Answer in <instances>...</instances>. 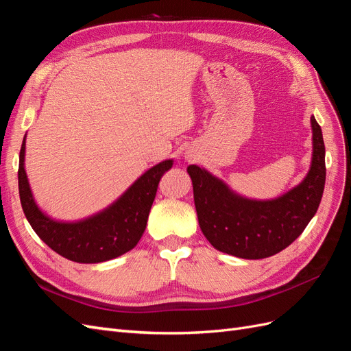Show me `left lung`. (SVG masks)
I'll return each instance as SVG.
<instances>
[{
	"mask_svg": "<svg viewBox=\"0 0 351 351\" xmlns=\"http://www.w3.org/2000/svg\"><path fill=\"white\" fill-rule=\"evenodd\" d=\"M312 164L300 184L269 200L237 195L205 168L189 165L199 226L217 250L243 259H263L299 237L319 208L325 187V145L311 117Z\"/></svg>",
	"mask_w": 351,
	"mask_h": 351,
	"instance_id": "obj_1",
	"label": "left lung"
}]
</instances>
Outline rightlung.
<instances>
[{
	"instance_id": "obj_1",
	"label": "right lung",
	"mask_w": 351,
	"mask_h": 351,
	"mask_svg": "<svg viewBox=\"0 0 351 351\" xmlns=\"http://www.w3.org/2000/svg\"><path fill=\"white\" fill-rule=\"evenodd\" d=\"M25 152L26 136L19 155V195L29 224L52 250L79 263L119 258L139 243L159 180L173 167V159H165L147 169L108 208L80 221L64 222L49 218L36 205L25 171Z\"/></svg>"
}]
</instances>
